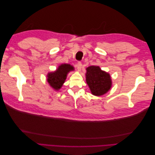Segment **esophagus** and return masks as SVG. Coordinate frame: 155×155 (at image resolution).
Returning <instances> with one entry per match:
<instances>
[{
	"label": "esophagus",
	"mask_w": 155,
	"mask_h": 155,
	"mask_svg": "<svg viewBox=\"0 0 155 155\" xmlns=\"http://www.w3.org/2000/svg\"><path fill=\"white\" fill-rule=\"evenodd\" d=\"M76 66H77L78 70H79V71H80L81 68H82V64H81V62H78L77 63V64H76Z\"/></svg>",
	"instance_id": "34e87169"
}]
</instances>
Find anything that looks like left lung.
Here are the masks:
<instances>
[{
  "mask_svg": "<svg viewBox=\"0 0 155 155\" xmlns=\"http://www.w3.org/2000/svg\"><path fill=\"white\" fill-rule=\"evenodd\" d=\"M86 81L93 95L100 96L109 91L112 87L110 74L98 66H91L86 68Z\"/></svg>",
  "mask_w": 155,
  "mask_h": 155,
  "instance_id": "8db88e82",
  "label": "left lung"
}]
</instances>
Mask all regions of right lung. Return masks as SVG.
<instances>
[{
  "label": "right lung",
  "instance_id": "obj_1",
  "mask_svg": "<svg viewBox=\"0 0 155 155\" xmlns=\"http://www.w3.org/2000/svg\"><path fill=\"white\" fill-rule=\"evenodd\" d=\"M74 70V67L69 64H61L54 72L47 74V81L54 90L59 91L64 83L67 74Z\"/></svg>",
  "mask_w": 155,
  "mask_h": 155
}]
</instances>
